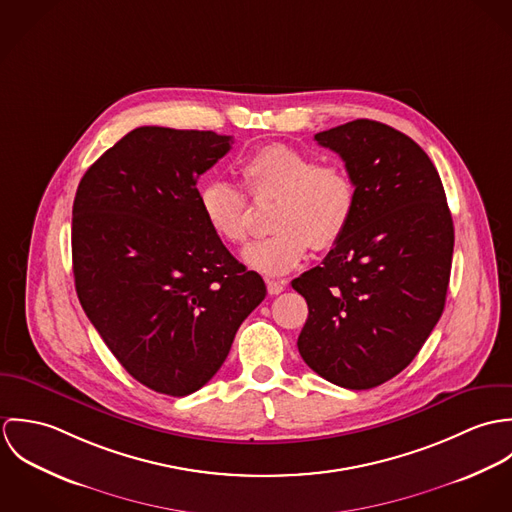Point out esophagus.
Wrapping results in <instances>:
<instances>
[{
  "mask_svg": "<svg viewBox=\"0 0 512 512\" xmlns=\"http://www.w3.org/2000/svg\"><path fill=\"white\" fill-rule=\"evenodd\" d=\"M266 286H268V292L272 293V295H278V293L284 292L286 290V280H266Z\"/></svg>",
  "mask_w": 512,
  "mask_h": 512,
  "instance_id": "obj_1",
  "label": "esophagus"
}]
</instances>
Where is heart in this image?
<instances>
[{"mask_svg": "<svg viewBox=\"0 0 512 512\" xmlns=\"http://www.w3.org/2000/svg\"><path fill=\"white\" fill-rule=\"evenodd\" d=\"M242 185L254 201L274 199L268 238L248 246L244 262L278 276L295 268L309 246L333 248L357 211V183L341 161L317 157L290 144H268L252 151L238 167ZM207 226L228 244L248 238L246 199L226 181H209L199 191Z\"/></svg>", "mask_w": 512, "mask_h": 512, "instance_id": "1", "label": "heart"}]
</instances>
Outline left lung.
<instances>
[{
	"label": "left lung",
	"instance_id": "8db88e82",
	"mask_svg": "<svg viewBox=\"0 0 512 512\" xmlns=\"http://www.w3.org/2000/svg\"><path fill=\"white\" fill-rule=\"evenodd\" d=\"M357 183V211L321 266L292 288L307 301L301 359L325 380L374 388L414 361L443 313L453 220L438 171L406 134L353 120L315 134Z\"/></svg>",
	"mask_w": 512,
	"mask_h": 512
}]
</instances>
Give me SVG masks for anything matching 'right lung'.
I'll use <instances>...</instances> for the list:
<instances>
[{"mask_svg": "<svg viewBox=\"0 0 512 512\" xmlns=\"http://www.w3.org/2000/svg\"><path fill=\"white\" fill-rule=\"evenodd\" d=\"M230 136L142 126L96 159L73 205L80 305L147 388L187 396L219 370L240 323L266 297L207 226L199 177Z\"/></svg>", "mask_w": 512, "mask_h": 512, "instance_id": "right-lung-1", "label": "right lung"}]
</instances>
